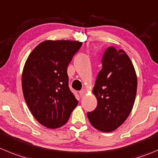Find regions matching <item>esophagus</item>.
Here are the masks:
<instances>
[{"label":"esophagus","instance_id":"obj_1","mask_svg":"<svg viewBox=\"0 0 158 158\" xmlns=\"http://www.w3.org/2000/svg\"><path fill=\"white\" fill-rule=\"evenodd\" d=\"M85 94V89H82L79 92V95H80L81 97H84Z\"/></svg>","mask_w":158,"mask_h":158}]
</instances>
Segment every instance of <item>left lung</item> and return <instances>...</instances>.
Here are the masks:
<instances>
[{
  "mask_svg": "<svg viewBox=\"0 0 158 158\" xmlns=\"http://www.w3.org/2000/svg\"><path fill=\"white\" fill-rule=\"evenodd\" d=\"M137 86V76L129 56L123 50L108 47L93 91L97 106L87 113L92 126L111 132L122 125L134 106Z\"/></svg>",
  "mask_w": 158,
  "mask_h": 158,
  "instance_id": "left-lung-1",
  "label": "left lung"
}]
</instances>
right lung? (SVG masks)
Wrapping results in <instances>:
<instances>
[{
  "label": "right lung",
  "mask_w": 158,
  "mask_h": 158,
  "mask_svg": "<svg viewBox=\"0 0 158 158\" xmlns=\"http://www.w3.org/2000/svg\"><path fill=\"white\" fill-rule=\"evenodd\" d=\"M82 46L76 41H45L31 52L22 73L24 99L34 117L48 128L63 126L78 100L69 87L67 67Z\"/></svg>",
  "instance_id": "add662e5"
}]
</instances>
